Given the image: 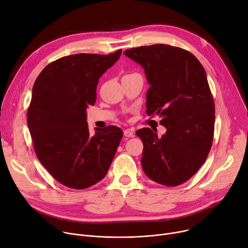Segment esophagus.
<instances>
[{"mask_svg":"<svg viewBox=\"0 0 248 248\" xmlns=\"http://www.w3.org/2000/svg\"><path fill=\"white\" fill-rule=\"evenodd\" d=\"M124 137H126V138H133L134 137V132L131 129H124Z\"/></svg>","mask_w":248,"mask_h":248,"instance_id":"obj_1","label":"esophagus"}]
</instances>
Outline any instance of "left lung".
Masks as SVG:
<instances>
[{"instance_id": "left-lung-1", "label": "left lung", "mask_w": 248, "mask_h": 248, "mask_svg": "<svg viewBox=\"0 0 248 248\" xmlns=\"http://www.w3.org/2000/svg\"><path fill=\"white\" fill-rule=\"evenodd\" d=\"M140 64L150 85L147 116L158 115L166 127L137 131L143 142L141 165L152 181L169 187L185 183L205 163L215 129V104L206 71L191 52L168 44L125 50Z\"/></svg>"}]
</instances>
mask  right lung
<instances>
[{
    "label": "right lung",
    "instance_id": "right-lung-1",
    "mask_svg": "<svg viewBox=\"0 0 248 248\" xmlns=\"http://www.w3.org/2000/svg\"><path fill=\"white\" fill-rule=\"evenodd\" d=\"M79 53L49 63L37 76L28 108V125L40 163L62 185L82 190L106 176L123 130L115 125L91 136L86 109L95 105L100 77L120 58Z\"/></svg>",
    "mask_w": 248,
    "mask_h": 248
}]
</instances>
